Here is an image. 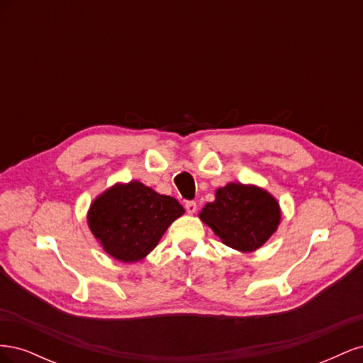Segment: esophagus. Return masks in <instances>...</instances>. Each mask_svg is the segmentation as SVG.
<instances>
[{"label": "esophagus", "instance_id": "34e87169", "mask_svg": "<svg viewBox=\"0 0 363 363\" xmlns=\"http://www.w3.org/2000/svg\"><path fill=\"white\" fill-rule=\"evenodd\" d=\"M184 207H186V211H188V213H191V215L196 212V203L195 201H186Z\"/></svg>", "mask_w": 363, "mask_h": 363}]
</instances>
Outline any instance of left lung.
<instances>
[{"label": "left lung", "instance_id": "8db88e82", "mask_svg": "<svg viewBox=\"0 0 363 363\" xmlns=\"http://www.w3.org/2000/svg\"><path fill=\"white\" fill-rule=\"evenodd\" d=\"M201 221L230 248L251 252L260 248L280 224V206L255 184L228 183L215 192V201L200 212Z\"/></svg>", "mask_w": 363, "mask_h": 363}]
</instances>
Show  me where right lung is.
Returning <instances> with one entry per match:
<instances>
[{"mask_svg": "<svg viewBox=\"0 0 363 363\" xmlns=\"http://www.w3.org/2000/svg\"><path fill=\"white\" fill-rule=\"evenodd\" d=\"M183 213V206L172 196L135 180L116 183L98 195L87 212V224L107 255L131 263L148 256Z\"/></svg>", "mask_w": 363, "mask_h": 363, "instance_id": "right-lung-1", "label": "right lung"}]
</instances>
